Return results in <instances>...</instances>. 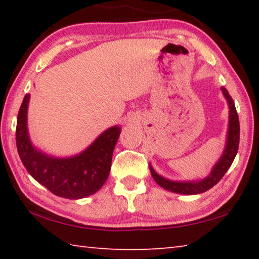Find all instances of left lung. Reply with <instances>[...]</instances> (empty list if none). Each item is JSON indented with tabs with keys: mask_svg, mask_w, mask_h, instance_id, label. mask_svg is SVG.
Segmentation results:
<instances>
[{
	"mask_svg": "<svg viewBox=\"0 0 259 259\" xmlns=\"http://www.w3.org/2000/svg\"><path fill=\"white\" fill-rule=\"evenodd\" d=\"M223 94H224L225 98L229 102L230 107V123H229V135H227V144L224 153L219 161L213 166L212 171L210 172L207 178L202 179L199 182H171L168 181L163 177L157 175L152 166H150L152 177L154 181L159 184L161 187L165 188V190L171 191L175 193H181V194H200L205 191L210 190L216 184L224 177L225 172L229 170L231 164L233 163L234 157L239 150V142H240V122L239 116L236 113L235 105L233 99L229 94L224 87L222 88Z\"/></svg>",
	"mask_w": 259,
	"mask_h": 259,
	"instance_id": "1",
	"label": "left lung"
}]
</instances>
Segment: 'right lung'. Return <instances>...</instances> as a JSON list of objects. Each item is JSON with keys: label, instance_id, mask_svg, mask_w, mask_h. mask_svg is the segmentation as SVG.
Masks as SVG:
<instances>
[{"label": "right lung", "instance_id": "1", "mask_svg": "<svg viewBox=\"0 0 259 259\" xmlns=\"http://www.w3.org/2000/svg\"><path fill=\"white\" fill-rule=\"evenodd\" d=\"M29 95H25L18 112L16 144L20 160L35 181L55 195L65 199H82L97 192L106 182L114 147L121 133L112 126L99 136L81 154L56 159L33 147L27 133Z\"/></svg>", "mask_w": 259, "mask_h": 259}]
</instances>
